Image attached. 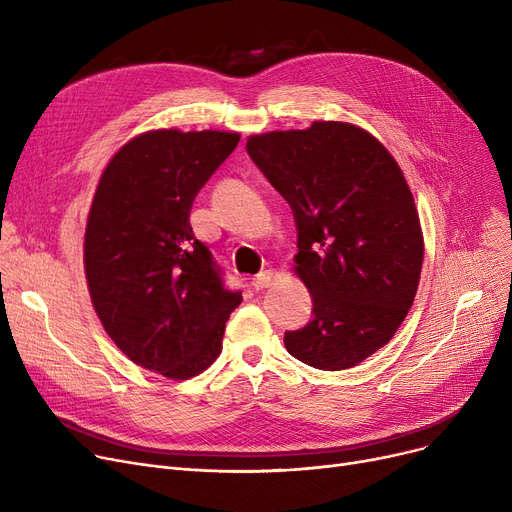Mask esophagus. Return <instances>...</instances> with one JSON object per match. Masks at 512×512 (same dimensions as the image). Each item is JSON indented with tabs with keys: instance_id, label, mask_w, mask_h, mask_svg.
<instances>
[{
	"instance_id": "1",
	"label": "esophagus",
	"mask_w": 512,
	"mask_h": 512,
	"mask_svg": "<svg viewBox=\"0 0 512 512\" xmlns=\"http://www.w3.org/2000/svg\"><path fill=\"white\" fill-rule=\"evenodd\" d=\"M272 282H274V274H272L270 270H265V272L257 274L251 284H253L255 290H263V288H267V286H272Z\"/></svg>"
}]
</instances>
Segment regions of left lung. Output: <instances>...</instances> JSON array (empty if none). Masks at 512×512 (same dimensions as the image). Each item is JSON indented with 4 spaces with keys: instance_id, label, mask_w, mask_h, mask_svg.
Segmentation results:
<instances>
[{
    "instance_id": "left-lung-1",
    "label": "left lung",
    "mask_w": 512,
    "mask_h": 512,
    "mask_svg": "<svg viewBox=\"0 0 512 512\" xmlns=\"http://www.w3.org/2000/svg\"><path fill=\"white\" fill-rule=\"evenodd\" d=\"M247 151L288 201L299 232L297 276L313 317L286 351L315 369L355 367L405 321L423 267L411 188L371 132L334 120L251 134Z\"/></svg>"
}]
</instances>
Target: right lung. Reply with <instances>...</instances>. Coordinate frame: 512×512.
Wrapping results in <instances>:
<instances>
[{"mask_svg": "<svg viewBox=\"0 0 512 512\" xmlns=\"http://www.w3.org/2000/svg\"><path fill=\"white\" fill-rule=\"evenodd\" d=\"M238 141L224 130H149L116 151L95 188L85 230L91 303L120 351L168 380L195 378L218 359L242 301L191 226L197 193Z\"/></svg>", "mask_w": 512, "mask_h": 512, "instance_id": "obj_1", "label": "right lung"}]
</instances>
